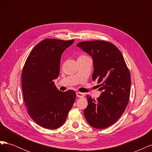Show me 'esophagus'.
Segmentation results:
<instances>
[{"label":"esophagus","mask_w":152,"mask_h":152,"mask_svg":"<svg viewBox=\"0 0 152 152\" xmlns=\"http://www.w3.org/2000/svg\"><path fill=\"white\" fill-rule=\"evenodd\" d=\"M76 95L78 98H83L84 96V94L82 93H80V92H77Z\"/></svg>","instance_id":"34e87169"}]
</instances>
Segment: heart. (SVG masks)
<instances>
[{"instance_id":"heart-1","label":"heart","mask_w":152,"mask_h":152,"mask_svg":"<svg viewBox=\"0 0 152 152\" xmlns=\"http://www.w3.org/2000/svg\"><path fill=\"white\" fill-rule=\"evenodd\" d=\"M80 57H84V56H81Z\"/></svg>"}]
</instances>
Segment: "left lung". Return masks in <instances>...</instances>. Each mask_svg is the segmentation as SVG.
I'll list each match as a JSON object with an SVG mask.
<instances>
[{"instance_id":"left-lung-1","label":"left lung","mask_w":152,"mask_h":152,"mask_svg":"<svg viewBox=\"0 0 152 152\" xmlns=\"http://www.w3.org/2000/svg\"><path fill=\"white\" fill-rule=\"evenodd\" d=\"M78 48L93 61V80H98L101 95L97 99L87 95L84 110L87 122L96 129L112 126L121 117L129 102L131 76L122 54L113 44L102 40L81 42Z\"/></svg>"}]
</instances>
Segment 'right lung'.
<instances>
[{
    "label": "right lung",
    "mask_w": 152,
    "mask_h": 152,
    "mask_svg": "<svg viewBox=\"0 0 152 152\" xmlns=\"http://www.w3.org/2000/svg\"><path fill=\"white\" fill-rule=\"evenodd\" d=\"M74 40L45 39L32 49L22 72V89L31 118L41 127L55 129L65 123L75 102L74 91H59L61 54Z\"/></svg>",
    "instance_id": "right-lung-1"
}]
</instances>
